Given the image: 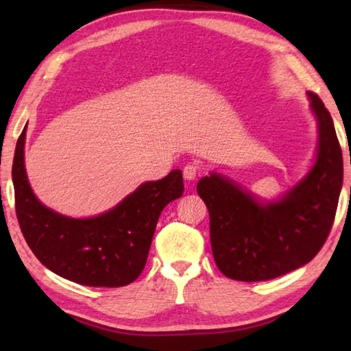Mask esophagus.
Returning <instances> with one entry per match:
<instances>
[{
    "instance_id": "1",
    "label": "esophagus",
    "mask_w": 351,
    "mask_h": 351,
    "mask_svg": "<svg viewBox=\"0 0 351 351\" xmlns=\"http://www.w3.org/2000/svg\"><path fill=\"white\" fill-rule=\"evenodd\" d=\"M182 175H184V178H186L187 181H193L195 178L198 176V165L195 164V162H190L187 165H184Z\"/></svg>"
}]
</instances>
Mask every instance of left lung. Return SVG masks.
<instances>
[{"instance_id":"1","label":"left lung","mask_w":351,"mask_h":351,"mask_svg":"<svg viewBox=\"0 0 351 351\" xmlns=\"http://www.w3.org/2000/svg\"><path fill=\"white\" fill-rule=\"evenodd\" d=\"M306 94L317 121L316 158L280 198L261 201L215 171L198 181L209 209L213 258L232 280H271L300 268L316 257L331 230L343 180L342 150L328 110L316 94Z\"/></svg>"}]
</instances>
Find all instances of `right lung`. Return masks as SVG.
I'll list each match as a JSON object with an SVG mask.
<instances>
[{
	"label": "right lung",
	"instance_id": "obj_1",
	"mask_svg": "<svg viewBox=\"0 0 351 351\" xmlns=\"http://www.w3.org/2000/svg\"><path fill=\"white\" fill-rule=\"evenodd\" d=\"M26 128L16 142L12 181L21 232L47 269L85 287L117 288L134 282L147 263L159 215L184 192L180 169L147 181L100 215L73 218L35 197L25 165Z\"/></svg>",
	"mask_w": 351,
	"mask_h": 351
}]
</instances>
